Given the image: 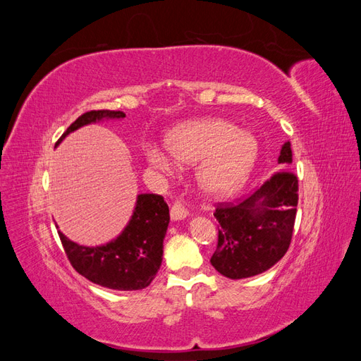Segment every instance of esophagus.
Returning <instances> with one entry per match:
<instances>
[{
    "label": "esophagus",
    "mask_w": 361,
    "mask_h": 361,
    "mask_svg": "<svg viewBox=\"0 0 361 361\" xmlns=\"http://www.w3.org/2000/svg\"><path fill=\"white\" fill-rule=\"evenodd\" d=\"M187 215H188V209L183 206V203L180 200H176L173 203L171 209H170L171 220H182V218H185Z\"/></svg>",
    "instance_id": "1"
}]
</instances>
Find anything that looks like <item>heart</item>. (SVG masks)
Segmentation results:
<instances>
[{
  "label": "heart",
  "instance_id": "b5f03b06",
  "mask_svg": "<svg viewBox=\"0 0 361 361\" xmlns=\"http://www.w3.org/2000/svg\"><path fill=\"white\" fill-rule=\"evenodd\" d=\"M166 147L170 157L157 149L147 150L149 166L167 173L174 167L173 161L190 166L204 161L199 183L211 197H224L241 187L257 157L255 137L224 120L179 125L166 137Z\"/></svg>",
  "mask_w": 361,
  "mask_h": 361
}]
</instances>
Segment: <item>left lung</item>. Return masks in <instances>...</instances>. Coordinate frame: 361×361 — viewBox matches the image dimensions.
<instances>
[{
	"label": "left lung",
	"instance_id": "8db88e82",
	"mask_svg": "<svg viewBox=\"0 0 361 361\" xmlns=\"http://www.w3.org/2000/svg\"><path fill=\"white\" fill-rule=\"evenodd\" d=\"M279 162H292L289 141L281 147ZM297 206L298 178L289 169L276 171L248 197L216 203L212 267L228 279L253 277L269 269L290 245Z\"/></svg>",
	"mask_w": 361,
	"mask_h": 361
}]
</instances>
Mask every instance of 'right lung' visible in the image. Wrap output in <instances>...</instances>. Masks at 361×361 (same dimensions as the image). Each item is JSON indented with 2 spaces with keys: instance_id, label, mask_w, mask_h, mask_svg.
<instances>
[{
  "instance_id": "add662e5",
  "label": "right lung",
  "mask_w": 361,
  "mask_h": 361,
  "mask_svg": "<svg viewBox=\"0 0 361 361\" xmlns=\"http://www.w3.org/2000/svg\"><path fill=\"white\" fill-rule=\"evenodd\" d=\"M123 111L92 110L81 114L59 141L72 130L101 118H123ZM170 221L169 204L159 194H140L129 224L114 241L102 247H82L59 232L71 265L96 285L116 290L147 288L162 262V241Z\"/></svg>"
}]
</instances>
